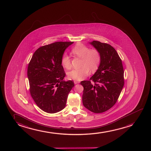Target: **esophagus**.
Here are the masks:
<instances>
[{"mask_svg": "<svg viewBox=\"0 0 151 151\" xmlns=\"http://www.w3.org/2000/svg\"><path fill=\"white\" fill-rule=\"evenodd\" d=\"M74 83L75 84H79V83H80V82L78 81H77V80H74Z\"/></svg>", "mask_w": 151, "mask_h": 151, "instance_id": "34e87169", "label": "esophagus"}]
</instances>
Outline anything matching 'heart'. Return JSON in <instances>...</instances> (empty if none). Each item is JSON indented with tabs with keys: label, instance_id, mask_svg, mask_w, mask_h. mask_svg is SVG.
Segmentation results:
<instances>
[{
	"label": "heart",
	"instance_id": "b5f03b06",
	"mask_svg": "<svg viewBox=\"0 0 151 151\" xmlns=\"http://www.w3.org/2000/svg\"><path fill=\"white\" fill-rule=\"evenodd\" d=\"M75 56L82 58L80 69H76L68 72V76L70 79L74 80H81L89 74V70L91 72L97 70L101 60V55L99 51L96 49H91L83 44L76 45L71 50ZM62 66L66 69L71 68V60L69 56L65 54L61 59Z\"/></svg>",
	"mask_w": 151,
	"mask_h": 151
}]
</instances>
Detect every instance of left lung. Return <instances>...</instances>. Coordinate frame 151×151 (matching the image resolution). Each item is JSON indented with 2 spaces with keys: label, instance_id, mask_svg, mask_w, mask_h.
I'll return each mask as SVG.
<instances>
[{
  "label": "left lung",
  "instance_id": "obj_1",
  "mask_svg": "<svg viewBox=\"0 0 151 151\" xmlns=\"http://www.w3.org/2000/svg\"><path fill=\"white\" fill-rule=\"evenodd\" d=\"M90 43L99 51L101 60L89 81L81 82L84 87L82 102L92 112L100 113L117 102L124 85V71L121 59L113 47L98 41Z\"/></svg>",
  "mask_w": 151,
  "mask_h": 151
}]
</instances>
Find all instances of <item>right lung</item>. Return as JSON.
<instances>
[{
  "label": "right lung",
  "mask_w": 151,
  "mask_h": 151,
  "mask_svg": "<svg viewBox=\"0 0 151 151\" xmlns=\"http://www.w3.org/2000/svg\"><path fill=\"white\" fill-rule=\"evenodd\" d=\"M73 42H56L40 47L28 64V79L32 98L39 108L55 113L66 106L73 81L63 80L66 73L61 64L64 51Z\"/></svg>",
  "instance_id": "obj_1"
}]
</instances>
